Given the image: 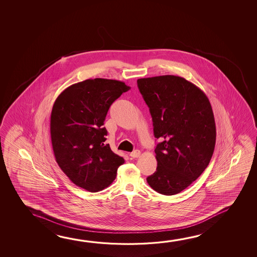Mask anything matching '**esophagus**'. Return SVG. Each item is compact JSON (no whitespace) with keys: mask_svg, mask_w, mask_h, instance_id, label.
Wrapping results in <instances>:
<instances>
[{"mask_svg":"<svg viewBox=\"0 0 257 257\" xmlns=\"http://www.w3.org/2000/svg\"><path fill=\"white\" fill-rule=\"evenodd\" d=\"M140 155H141V152H140L139 150H135V151L130 153L131 157L134 158V159H135V158H139Z\"/></svg>","mask_w":257,"mask_h":257,"instance_id":"obj_1","label":"esophagus"}]
</instances>
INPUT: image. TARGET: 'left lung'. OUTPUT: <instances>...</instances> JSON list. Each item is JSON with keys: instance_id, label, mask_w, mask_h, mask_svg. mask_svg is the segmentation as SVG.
Returning a JSON list of instances; mask_svg holds the SVG:
<instances>
[{"instance_id": "1", "label": "left lung", "mask_w": 257, "mask_h": 257, "mask_svg": "<svg viewBox=\"0 0 257 257\" xmlns=\"http://www.w3.org/2000/svg\"><path fill=\"white\" fill-rule=\"evenodd\" d=\"M150 108L158 167L148 184L165 195L178 194L206 169L214 152L216 126L210 101L201 88L182 77L137 80Z\"/></svg>"}]
</instances>
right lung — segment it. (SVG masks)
Returning a JSON list of instances; mask_svg holds the SVG:
<instances>
[{"label": "right lung", "mask_w": 257, "mask_h": 257, "mask_svg": "<svg viewBox=\"0 0 257 257\" xmlns=\"http://www.w3.org/2000/svg\"><path fill=\"white\" fill-rule=\"evenodd\" d=\"M130 89L124 82L89 79L65 88L51 113L50 134L55 160L69 179L88 192L114 181L122 157L105 144L104 125L110 105Z\"/></svg>", "instance_id": "1"}]
</instances>
